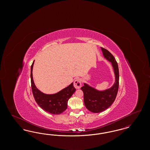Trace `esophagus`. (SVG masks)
I'll use <instances>...</instances> for the list:
<instances>
[{"instance_id": "34e87169", "label": "esophagus", "mask_w": 150, "mask_h": 150, "mask_svg": "<svg viewBox=\"0 0 150 150\" xmlns=\"http://www.w3.org/2000/svg\"><path fill=\"white\" fill-rule=\"evenodd\" d=\"M74 86L76 89H80L81 86V80L80 79H76L74 83Z\"/></svg>"}]
</instances>
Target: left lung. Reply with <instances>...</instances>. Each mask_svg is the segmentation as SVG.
Masks as SVG:
<instances>
[{
	"mask_svg": "<svg viewBox=\"0 0 150 150\" xmlns=\"http://www.w3.org/2000/svg\"><path fill=\"white\" fill-rule=\"evenodd\" d=\"M103 54L113 66L115 74V83L111 88L104 91H98L86 84L81 89L84 93V102L86 108L94 113L103 111L110 107L116 97L119 86V72L118 64L113 55L106 49L100 47Z\"/></svg>",
	"mask_w": 150,
	"mask_h": 150,
	"instance_id": "8db88e82",
	"label": "left lung"
}]
</instances>
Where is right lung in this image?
<instances>
[{"mask_svg":"<svg viewBox=\"0 0 150 150\" xmlns=\"http://www.w3.org/2000/svg\"><path fill=\"white\" fill-rule=\"evenodd\" d=\"M34 61L31 66V84L33 94L38 105L44 111L58 115L62 113L67 108V102L76 89L73 83L60 92L54 94H46L41 92L36 87L33 78V67Z\"/></svg>","mask_w":150,"mask_h":150,"instance_id":"add662e5","label":"right lung"}]
</instances>
